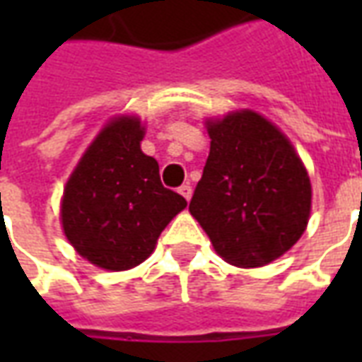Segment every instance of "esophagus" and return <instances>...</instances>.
<instances>
[{
  "label": "esophagus",
  "mask_w": 362,
  "mask_h": 362,
  "mask_svg": "<svg viewBox=\"0 0 362 362\" xmlns=\"http://www.w3.org/2000/svg\"><path fill=\"white\" fill-rule=\"evenodd\" d=\"M178 192H180V196L184 197V199H192V186H189V184H184V186H180V188H178Z\"/></svg>",
  "instance_id": "obj_1"
}]
</instances>
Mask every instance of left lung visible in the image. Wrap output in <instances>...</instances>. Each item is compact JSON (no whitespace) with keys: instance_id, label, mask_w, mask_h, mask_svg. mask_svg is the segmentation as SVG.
Instances as JSON below:
<instances>
[{"instance_id":"1","label":"left lung","mask_w":362,"mask_h":362,"mask_svg":"<svg viewBox=\"0 0 362 362\" xmlns=\"http://www.w3.org/2000/svg\"><path fill=\"white\" fill-rule=\"evenodd\" d=\"M211 139L192 217L227 264H272L304 235L312 184L303 158L279 127L250 108L205 118Z\"/></svg>"}]
</instances>
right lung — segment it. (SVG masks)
I'll return each instance as SVG.
<instances>
[{
    "instance_id": "1",
    "label": "right lung",
    "mask_w": 362,
    "mask_h": 362,
    "mask_svg": "<svg viewBox=\"0 0 362 362\" xmlns=\"http://www.w3.org/2000/svg\"><path fill=\"white\" fill-rule=\"evenodd\" d=\"M145 122L110 118L69 174L59 202L67 243L89 264L126 272L149 258L188 202L160 184L158 163L141 151Z\"/></svg>"
}]
</instances>
